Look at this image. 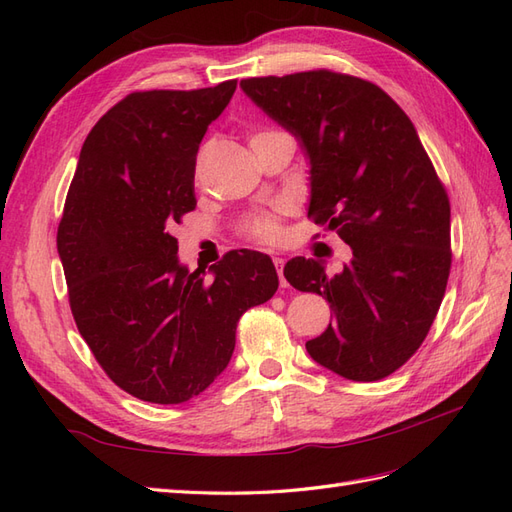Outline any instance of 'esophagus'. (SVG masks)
I'll return each instance as SVG.
<instances>
[{
	"mask_svg": "<svg viewBox=\"0 0 512 512\" xmlns=\"http://www.w3.org/2000/svg\"><path fill=\"white\" fill-rule=\"evenodd\" d=\"M273 265H275V269H277V275H280V284H282V288L288 284L286 282V277H284V258L282 256H273Z\"/></svg>",
	"mask_w": 512,
	"mask_h": 512,
	"instance_id": "esophagus-1",
	"label": "esophagus"
}]
</instances>
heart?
Wrapping results in <instances>:
<instances>
[{
    "label": "heart",
    "mask_w": 512,
    "mask_h": 512,
    "mask_svg": "<svg viewBox=\"0 0 512 512\" xmlns=\"http://www.w3.org/2000/svg\"><path fill=\"white\" fill-rule=\"evenodd\" d=\"M258 134H265V132H258ZM258 134H254V136H258ZM282 213H284V209L258 211V213L247 215L241 224V230L254 241L277 243L282 239Z\"/></svg>",
    "instance_id": "b5f03b06"
}]
</instances>
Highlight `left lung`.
<instances>
[{
	"label": "left lung",
	"instance_id": "left-lung-1",
	"mask_svg": "<svg viewBox=\"0 0 512 512\" xmlns=\"http://www.w3.org/2000/svg\"><path fill=\"white\" fill-rule=\"evenodd\" d=\"M241 87L301 138L309 156L307 218L335 230L352 260L329 277L292 258L286 280L331 303L333 324L305 344L342 378L391 376L421 348L451 273V203L408 115L378 85L327 68L254 76Z\"/></svg>",
	"mask_w": 512,
	"mask_h": 512
}]
</instances>
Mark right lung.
Masks as SVG:
<instances>
[{"mask_svg": "<svg viewBox=\"0 0 512 512\" xmlns=\"http://www.w3.org/2000/svg\"><path fill=\"white\" fill-rule=\"evenodd\" d=\"M235 89L232 79L119 100L85 138L57 228L79 333L119 389L151 404L203 393L230 361L239 318L280 284L260 252H228L211 280L177 258L200 141Z\"/></svg>", "mask_w": 512, "mask_h": 512, "instance_id": "add662e5", "label": "right lung"}]
</instances>
